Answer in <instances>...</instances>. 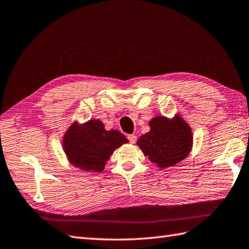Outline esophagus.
<instances>
[{"label": "esophagus", "mask_w": 249, "mask_h": 249, "mask_svg": "<svg viewBox=\"0 0 249 249\" xmlns=\"http://www.w3.org/2000/svg\"><path fill=\"white\" fill-rule=\"evenodd\" d=\"M127 138H128V140L131 144L136 143V141H137V136H135V135H128V137Z\"/></svg>", "instance_id": "obj_1"}]
</instances>
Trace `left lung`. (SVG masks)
<instances>
[{"mask_svg": "<svg viewBox=\"0 0 249 249\" xmlns=\"http://www.w3.org/2000/svg\"><path fill=\"white\" fill-rule=\"evenodd\" d=\"M147 134L139 138L137 144L153 163L164 169L180 162L192 147V131L180 117L167 119L156 117L149 121Z\"/></svg>", "mask_w": 249, "mask_h": 249, "instance_id": "8db88e82", "label": "left lung"}]
</instances>
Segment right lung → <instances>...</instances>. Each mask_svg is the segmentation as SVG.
<instances>
[{"mask_svg": "<svg viewBox=\"0 0 249 249\" xmlns=\"http://www.w3.org/2000/svg\"><path fill=\"white\" fill-rule=\"evenodd\" d=\"M127 142V138L119 130H106L100 120H90L83 125H71L62 143L74 166L87 172H102L114 149Z\"/></svg>", "mask_w": 249, "mask_h": 249, "instance_id": "add662e5", "label": "right lung"}]
</instances>
